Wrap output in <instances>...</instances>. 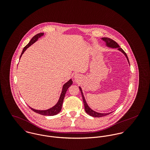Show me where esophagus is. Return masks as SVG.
I'll return each mask as SVG.
<instances>
[{"label":"esophagus","instance_id":"1","mask_svg":"<svg viewBox=\"0 0 150 150\" xmlns=\"http://www.w3.org/2000/svg\"><path fill=\"white\" fill-rule=\"evenodd\" d=\"M80 78V75L79 74H75V76H74V79H79Z\"/></svg>","mask_w":150,"mask_h":150}]
</instances>
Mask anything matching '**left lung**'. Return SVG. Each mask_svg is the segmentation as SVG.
I'll use <instances>...</instances> for the list:
<instances>
[{
	"label": "left lung",
	"mask_w": 150,
	"mask_h": 150,
	"mask_svg": "<svg viewBox=\"0 0 150 150\" xmlns=\"http://www.w3.org/2000/svg\"><path fill=\"white\" fill-rule=\"evenodd\" d=\"M101 39L106 43V45L108 47L112 48H118V50L119 51H120L121 52H122L125 55V56L126 57V58L128 60L129 64V61L128 58L127 57V54L124 52V51L121 48H120V45L117 44V43H116L113 40H112L110 38H102ZM79 88H80V92L81 93L82 97H83V102H84V108H85V111L88 114H89V115H91L92 117H103V116L107 115H108V114H110V113L112 112H108V113H100V112H98L92 110L90 107L88 106V104L86 103V102L85 98L84 96L83 92V91L81 89V88L80 86H79Z\"/></svg>",
	"instance_id": "8db88e82"
}]
</instances>
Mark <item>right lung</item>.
<instances>
[{
	"mask_svg": "<svg viewBox=\"0 0 150 150\" xmlns=\"http://www.w3.org/2000/svg\"><path fill=\"white\" fill-rule=\"evenodd\" d=\"M44 35V33H38L36 35L34 36L32 39L30 40V41L29 42V43H28L23 49L22 50V52L21 54V56H20V59L21 58V57L22 55V54H23V52L26 50V49L30 47L31 45H32L33 43H35L36 41H38V40L42 36H43ZM73 84V81H72V80L71 79H70L67 83H66L64 84V85L62 87V92H61V94L60 95V97H59V99L57 102V103L52 107L49 108V109H47V110H36V109H34L32 107H30V108L31 110H32L33 111H35V112H37L39 114H41V115H47V116H52V115H57V114H58L61 109H62V104H63V102H64V96H65V94H66V92L67 91V90L68 89V88L71 86V84Z\"/></svg>",
	"mask_w": 150,
	"mask_h": 150,
	"instance_id": "right-lung-1",
	"label": "right lung"
}]
</instances>
